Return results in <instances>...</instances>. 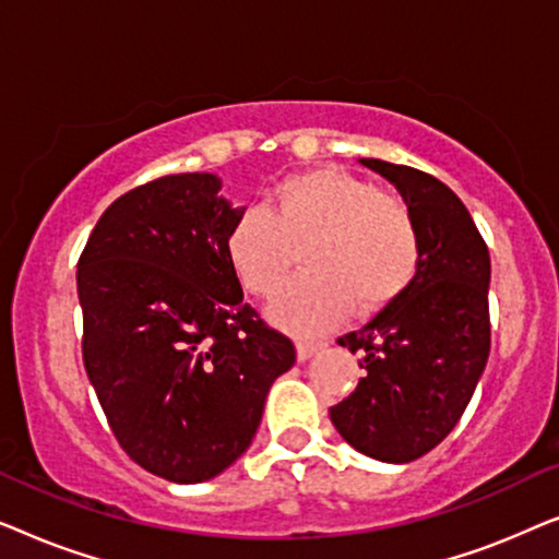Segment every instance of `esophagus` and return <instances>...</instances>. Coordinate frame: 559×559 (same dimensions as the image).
<instances>
[{
	"label": "esophagus",
	"instance_id": "1",
	"mask_svg": "<svg viewBox=\"0 0 559 559\" xmlns=\"http://www.w3.org/2000/svg\"><path fill=\"white\" fill-rule=\"evenodd\" d=\"M320 350V343H310V341H300L297 343V361H308Z\"/></svg>",
	"mask_w": 559,
	"mask_h": 559
}]
</instances>
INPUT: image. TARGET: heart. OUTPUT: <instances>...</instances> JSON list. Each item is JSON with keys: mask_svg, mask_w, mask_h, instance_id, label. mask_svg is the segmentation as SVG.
<instances>
[{"mask_svg": "<svg viewBox=\"0 0 559 559\" xmlns=\"http://www.w3.org/2000/svg\"><path fill=\"white\" fill-rule=\"evenodd\" d=\"M308 274L289 280L270 318L285 331L312 335L338 325L358 300L377 310L415 280L423 257L419 228L402 198L341 167L289 175L272 190L270 209L234 218L224 249L234 277L249 295L270 297L285 280L295 243Z\"/></svg>", "mask_w": 559, "mask_h": 559, "instance_id": "obj_1", "label": "heart"}]
</instances>
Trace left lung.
Returning <instances> with one entry per match:
<instances>
[{
  "mask_svg": "<svg viewBox=\"0 0 559 559\" xmlns=\"http://www.w3.org/2000/svg\"><path fill=\"white\" fill-rule=\"evenodd\" d=\"M400 190L419 228V270L361 331L338 338L361 354L364 379L331 407L358 453L409 463L448 438L468 407L491 350V259L461 198L432 175L364 157Z\"/></svg>",
  "mask_w": 559,
  "mask_h": 559,
  "instance_id": "left-lung-1",
  "label": "left lung"
}]
</instances>
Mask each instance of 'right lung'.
I'll list each match as a JSON object with an SVG mask.
<instances>
[{
	"instance_id": "add662e5",
	"label": "right lung",
	"mask_w": 559,
	"mask_h": 559,
	"mask_svg": "<svg viewBox=\"0 0 559 559\" xmlns=\"http://www.w3.org/2000/svg\"><path fill=\"white\" fill-rule=\"evenodd\" d=\"M211 173L117 198L79 259L83 366L134 463L173 484L224 473L251 445L295 346L243 302L226 234L243 209Z\"/></svg>"
}]
</instances>
